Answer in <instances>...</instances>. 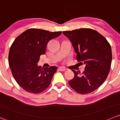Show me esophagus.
Masks as SVG:
<instances>
[{
  "label": "esophagus",
  "instance_id": "esophagus-1",
  "mask_svg": "<svg viewBox=\"0 0 120 120\" xmlns=\"http://www.w3.org/2000/svg\"><path fill=\"white\" fill-rule=\"evenodd\" d=\"M59 70L61 71H64L66 70V68L63 67H59Z\"/></svg>",
  "mask_w": 120,
  "mask_h": 120
}]
</instances>
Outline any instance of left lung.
Segmentation results:
<instances>
[{"label": "left lung", "mask_w": 120, "mask_h": 120, "mask_svg": "<svg viewBox=\"0 0 120 120\" xmlns=\"http://www.w3.org/2000/svg\"><path fill=\"white\" fill-rule=\"evenodd\" d=\"M63 33L71 42L77 60L86 64L82 73L72 70L74 77L68 84L78 93H90L100 87L109 75L112 60L111 46L100 33L89 28Z\"/></svg>", "instance_id": "left-lung-1"}]
</instances>
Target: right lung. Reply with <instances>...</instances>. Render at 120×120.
<instances>
[{
  "mask_svg": "<svg viewBox=\"0 0 120 120\" xmlns=\"http://www.w3.org/2000/svg\"><path fill=\"white\" fill-rule=\"evenodd\" d=\"M61 32H50L29 29L16 38L10 47L9 64L13 76L23 89L30 93L43 92L50 84L56 66L41 68L38 66L40 56L45 54L49 41Z\"/></svg>",
  "mask_w": 120,
  "mask_h": 120,
  "instance_id": "obj_1",
  "label": "right lung"
}]
</instances>
